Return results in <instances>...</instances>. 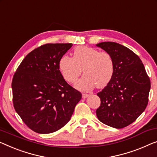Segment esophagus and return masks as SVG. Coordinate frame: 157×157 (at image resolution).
Returning a JSON list of instances; mask_svg holds the SVG:
<instances>
[{
  "label": "esophagus",
  "instance_id": "34e87169",
  "mask_svg": "<svg viewBox=\"0 0 157 157\" xmlns=\"http://www.w3.org/2000/svg\"><path fill=\"white\" fill-rule=\"evenodd\" d=\"M88 96V94H82L83 98H87Z\"/></svg>",
  "mask_w": 157,
  "mask_h": 157
}]
</instances>
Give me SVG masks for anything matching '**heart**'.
Masks as SVG:
<instances>
[{"instance_id":"1","label":"heart","mask_w":157,"mask_h":157,"mask_svg":"<svg viewBox=\"0 0 157 157\" xmlns=\"http://www.w3.org/2000/svg\"><path fill=\"white\" fill-rule=\"evenodd\" d=\"M59 67L63 78L69 83H76L83 71L85 74L76 83L81 90L103 88L113 78L114 60L108 52L87 46H79L73 52V57L64 55L61 57Z\"/></svg>"}]
</instances>
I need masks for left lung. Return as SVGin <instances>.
Instances as JSON below:
<instances>
[{"instance_id": "1", "label": "left lung", "mask_w": 157, "mask_h": 157, "mask_svg": "<svg viewBox=\"0 0 157 157\" xmlns=\"http://www.w3.org/2000/svg\"><path fill=\"white\" fill-rule=\"evenodd\" d=\"M112 55L115 63L113 78L98 96L101 105L96 110L98 120L106 125L120 129L135 122L149 101V77L135 53L116 42L96 44Z\"/></svg>"}]
</instances>
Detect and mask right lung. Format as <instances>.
Returning <instances> with one entry per match:
<instances>
[{
	"label": "right lung",
	"mask_w": 157,
	"mask_h": 157,
	"mask_svg": "<svg viewBox=\"0 0 157 157\" xmlns=\"http://www.w3.org/2000/svg\"><path fill=\"white\" fill-rule=\"evenodd\" d=\"M72 44H45L27 55L12 81L15 111L32 130L48 134L71 119L81 94L63 78L59 62Z\"/></svg>",
	"instance_id": "1"
}]
</instances>
